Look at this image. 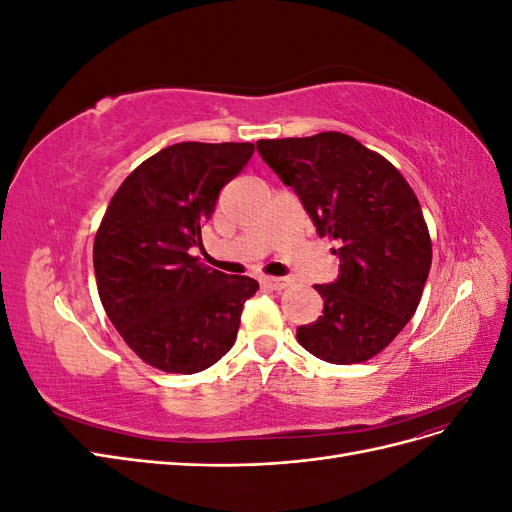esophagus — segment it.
<instances>
[{
	"label": "esophagus",
	"mask_w": 512,
	"mask_h": 512,
	"mask_svg": "<svg viewBox=\"0 0 512 512\" xmlns=\"http://www.w3.org/2000/svg\"><path fill=\"white\" fill-rule=\"evenodd\" d=\"M260 284L269 290H284L288 286L286 277H262Z\"/></svg>",
	"instance_id": "34e87169"
}]
</instances>
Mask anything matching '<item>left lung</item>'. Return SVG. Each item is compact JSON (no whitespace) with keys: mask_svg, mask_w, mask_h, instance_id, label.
Returning <instances> with one entry per match:
<instances>
[{"mask_svg":"<svg viewBox=\"0 0 512 512\" xmlns=\"http://www.w3.org/2000/svg\"><path fill=\"white\" fill-rule=\"evenodd\" d=\"M297 192L320 237L339 241V277L316 284L322 316L297 342L335 365L380 354L414 316L431 267V237L410 183L380 153L342 132L256 143Z\"/></svg>","mask_w":512,"mask_h":512,"instance_id":"obj_1","label":"left lung"}]
</instances>
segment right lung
I'll return each mask as SVG.
<instances>
[{
    "instance_id": "1",
    "label": "right lung",
    "mask_w": 512,
    "mask_h": 512,
    "mask_svg": "<svg viewBox=\"0 0 512 512\" xmlns=\"http://www.w3.org/2000/svg\"><path fill=\"white\" fill-rule=\"evenodd\" d=\"M252 143H177L138 164L106 207L94 241L104 312L136 356L166 374H196L237 339L243 303L258 282L200 267L220 190L254 153Z\"/></svg>"
}]
</instances>
